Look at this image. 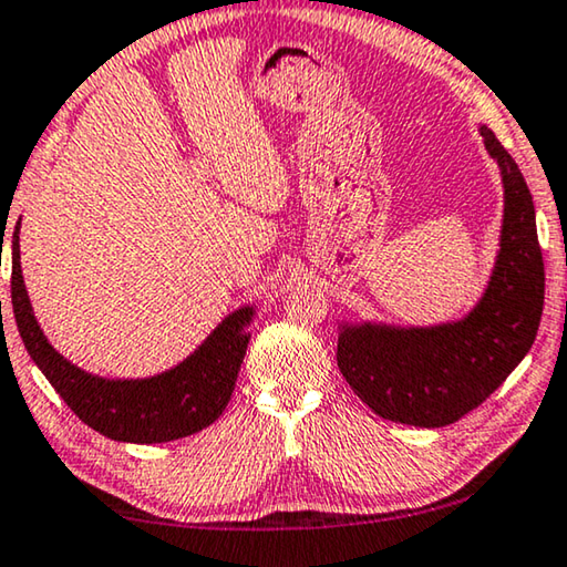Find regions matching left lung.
Returning <instances> with one entry per match:
<instances>
[{
  "instance_id": "obj_1",
  "label": "left lung",
  "mask_w": 567,
  "mask_h": 567,
  "mask_svg": "<svg viewBox=\"0 0 567 567\" xmlns=\"http://www.w3.org/2000/svg\"><path fill=\"white\" fill-rule=\"evenodd\" d=\"M482 136L504 179V225L484 299L466 319L431 329L342 327L337 364L380 417L441 429L474 411L529 352L545 303L533 195L494 132Z\"/></svg>"
}]
</instances>
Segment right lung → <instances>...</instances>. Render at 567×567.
Listing matches in <instances>:
<instances>
[{"instance_id": "1", "label": "right lung", "mask_w": 567, "mask_h": 567, "mask_svg": "<svg viewBox=\"0 0 567 567\" xmlns=\"http://www.w3.org/2000/svg\"><path fill=\"white\" fill-rule=\"evenodd\" d=\"M12 309L34 364L93 431L124 443H164L207 429L223 415L235 390L254 309H238L203 347L169 372L146 380H106L83 372L48 344L34 319L20 268V223L12 235Z\"/></svg>"}]
</instances>
